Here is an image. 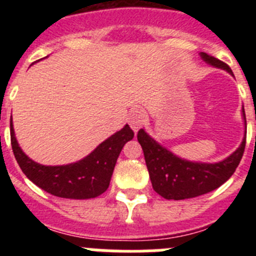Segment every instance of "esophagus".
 <instances>
[{
	"instance_id": "1",
	"label": "esophagus",
	"mask_w": 256,
	"mask_h": 256,
	"mask_svg": "<svg viewBox=\"0 0 256 256\" xmlns=\"http://www.w3.org/2000/svg\"><path fill=\"white\" fill-rule=\"evenodd\" d=\"M128 122H130V126L134 132L140 130L144 122V112H142L141 108H133L130 112V116H128Z\"/></svg>"
}]
</instances>
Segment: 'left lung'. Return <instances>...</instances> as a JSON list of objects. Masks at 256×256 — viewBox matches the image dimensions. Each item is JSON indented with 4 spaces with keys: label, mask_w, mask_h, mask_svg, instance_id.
<instances>
[{
    "label": "left lung",
    "mask_w": 256,
    "mask_h": 256,
    "mask_svg": "<svg viewBox=\"0 0 256 256\" xmlns=\"http://www.w3.org/2000/svg\"><path fill=\"white\" fill-rule=\"evenodd\" d=\"M202 60L216 68L227 70L232 73L226 62L218 60L206 52H201ZM244 119L246 123L245 110L242 108ZM137 140L144 150V162L148 166L152 188L160 196L168 200H184L205 195L220 187L230 178L238 166L245 151L246 137L242 144L230 156L223 162L216 164L206 162H192L173 155L170 151L160 146L151 138L144 130L137 133Z\"/></svg>",
    "instance_id": "1"
}]
</instances>
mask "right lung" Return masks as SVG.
Here are the masks:
<instances>
[{"mask_svg":"<svg viewBox=\"0 0 256 256\" xmlns=\"http://www.w3.org/2000/svg\"><path fill=\"white\" fill-rule=\"evenodd\" d=\"M11 148L22 173L40 188L58 198H92L108 190L118 156L128 141L133 138V130L126 124L123 130L108 137L80 162L58 166H46L29 159L19 148L12 123H10Z\"/></svg>","mask_w":256,"mask_h":256,"instance_id":"add662e5","label":"right lung"}]
</instances>
